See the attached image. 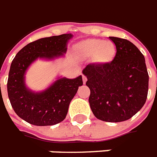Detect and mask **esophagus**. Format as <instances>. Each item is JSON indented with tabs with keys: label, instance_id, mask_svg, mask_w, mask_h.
<instances>
[{
	"label": "esophagus",
	"instance_id": "1",
	"mask_svg": "<svg viewBox=\"0 0 157 157\" xmlns=\"http://www.w3.org/2000/svg\"><path fill=\"white\" fill-rule=\"evenodd\" d=\"M82 79H83V83L85 84L86 82V81H87V77L85 75H82Z\"/></svg>",
	"mask_w": 157,
	"mask_h": 157
}]
</instances>
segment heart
Returning a JSON list of instances; mask_svg holds the SVG:
<instances>
[{"instance_id": "heart-1", "label": "heart", "mask_w": 157, "mask_h": 157, "mask_svg": "<svg viewBox=\"0 0 157 157\" xmlns=\"http://www.w3.org/2000/svg\"><path fill=\"white\" fill-rule=\"evenodd\" d=\"M76 50L84 58H95L100 63L109 62L115 54L114 46L109 41L100 39H87L82 40L76 45Z\"/></svg>"}]
</instances>
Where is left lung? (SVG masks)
I'll list each match as a JSON object with an SVG mask.
<instances>
[{"mask_svg": "<svg viewBox=\"0 0 157 157\" xmlns=\"http://www.w3.org/2000/svg\"><path fill=\"white\" fill-rule=\"evenodd\" d=\"M117 54L110 63H90L83 69L90 90L89 103L94 115L107 122L130 119L146 102L149 76L145 59L129 40L109 36Z\"/></svg>", "mask_w": 157, "mask_h": 157, "instance_id": "left-lung-1", "label": "left lung"}]
</instances>
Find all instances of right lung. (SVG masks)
<instances>
[{
    "instance_id": "1",
    "label": "right lung",
    "mask_w": 157,
    "mask_h": 157,
    "mask_svg": "<svg viewBox=\"0 0 157 157\" xmlns=\"http://www.w3.org/2000/svg\"><path fill=\"white\" fill-rule=\"evenodd\" d=\"M71 33L41 38L25 45L16 54L9 72L7 91L15 113L29 124L45 126L63 121L69 104L83 85L82 76L68 79L58 76L49 87L40 92L26 85V72L38 59L54 60L64 57Z\"/></svg>"
}]
</instances>
